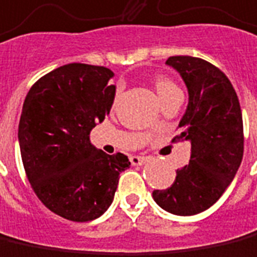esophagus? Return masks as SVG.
<instances>
[{
	"label": "esophagus",
	"mask_w": 257,
	"mask_h": 257,
	"mask_svg": "<svg viewBox=\"0 0 257 257\" xmlns=\"http://www.w3.org/2000/svg\"><path fill=\"white\" fill-rule=\"evenodd\" d=\"M147 161V157H143V156H132L131 157V163L132 166H143Z\"/></svg>",
	"instance_id": "obj_1"
}]
</instances>
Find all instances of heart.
<instances>
[{"label": "heart", "instance_id": "b5f03b06", "mask_svg": "<svg viewBox=\"0 0 257 257\" xmlns=\"http://www.w3.org/2000/svg\"><path fill=\"white\" fill-rule=\"evenodd\" d=\"M153 86H154V90L157 93V96H159L160 100H163L164 97H167L168 94H171L174 91H178V87L177 85L170 80L166 76H159V78H156L153 80Z\"/></svg>", "mask_w": 257, "mask_h": 257}]
</instances>
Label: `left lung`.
<instances>
[{
	"label": "left lung",
	"instance_id": "obj_1",
	"mask_svg": "<svg viewBox=\"0 0 257 257\" xmlns=\"http://www.w3.org/2000/svg\"><path fill=\"white\" fill-rule=\"evenodd\" d=\"M166 64L181 75L189 94L174 141L191 142V160L153 199L168 213L193 216L216 203L241 166V105L229 79L213 64L189 55L170 57Z\"/></svg>",
	"mask_w": 257,
	"mask_h": 257
}]
</instances>
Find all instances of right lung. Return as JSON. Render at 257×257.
Returning <instances> with one entry per match:
<instances>
[{
    "label": "right lung",
    "instance_id": "1",
    "mask_svg": "<svg viewBox=\"0 0 257 257\" xmlns=\"http://www.w3.org/2000/svg\"><path fill=\"white\" fill-rule=\"evenodd\" d=\"M112 76L105 66L68 64L39 79L23 103L18 139L29 182L41 203L71 221L101 216L131 166L125 154L90 143L114 103Z\"/></svg>",
    "mask_w": 257,
    "mask_h": 257
}]
</instances>
